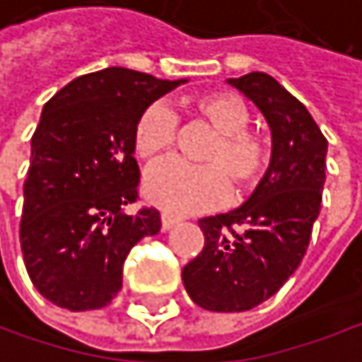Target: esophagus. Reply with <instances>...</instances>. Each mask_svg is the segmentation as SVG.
Segmentation results:
<instances>
[{
    "mask_svg": "<svg viewBox=\"0 0 362 362\" xmlns=\"http://www.w3.org/2000/svg\"><path fill=\"white\" fill-rule=\"evenodd\" d=\"M177 223H180V221H177L175 216H171V214H167V212H163V214H160V229H163V231L173 229Z\"/></svg>",
    "mask_w": 362,
    "mask_h": 362,
    "instance_id": "34e87169",
    "label": "esophagus"
}]
</instances>
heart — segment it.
Wrapping results in <instances>:
<instances>
[{"mask_svg":"<svg viewBox=\"0 0 362 362\" xmlns=\"http://www.w3.org/2000/svg\"><path fill=\"white\" fill-rule=\"evenodd\" d=\"M187 105L216 131V139L202 156L208 165L167 160L146 173L141 187L146 199L169 214H199L225 204L231 182L238 189L255 187L269 160L265 141L246 129L248 112L240 97L214 90L193 97ZM173 141V112L163 103L148 105L133 127L135 154L141 160H156Z\"/></svg>","mask_w":362,"mask_h":362,"instance_id":"b5f03b06","label":"heart"}]
</instances>
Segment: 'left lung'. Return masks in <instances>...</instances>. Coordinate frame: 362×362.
Here are the masks:
<instances>
[{"label": "left lung", "mask_w": 362, "mask_h": 362, "mask_svg": "<svg viewBox=\"0 0 362 362\" xmlns=\"http://www.w3.org/2000/svg\"><path fill=\"white\" fill-rule=\"evenodd\" d=\"M227 82L265 116L272 160L244 206L199 221L206 244L182 269V282L204 310L246 312L274 297L308 250L322 204L327 139L308 107L269 74Z\"/></svg>", "instance_id": "left-lung-1"}]
</instances>
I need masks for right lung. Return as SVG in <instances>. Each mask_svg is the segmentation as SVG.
<instances>
[{"label":"right lung","mask_w":362,"mask_h":362,"mask_svg":"<svg viewBox=\"0 0 362 362\" xmlns=\"http://www.w3.org/2000/svg\"><path fill=\"white\" fill-rule=\"evenodd\" d=\"M187 80L105 67L65 84L31 137L21 248L33 286L71 310L105 308L122 288L129 250L160 231V214L137 199L133 127L158 97Z\"/></svg>","instance_id":"1"}]
</instances>
